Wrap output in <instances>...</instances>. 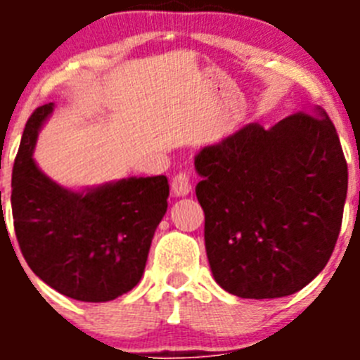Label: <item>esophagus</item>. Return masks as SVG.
<instances>
[{"instance_id":"esophagus-1","label":"esophagus","mask_w":360,"mask_h":360,"mask_svg":"<svg viewBox=\"0 0 360 360\" xmlns=\"http://www.w3.org/2000/svg\"><path fill=\"white\" fill-rule=\"evenodd\" d=\"M171 189H173L174 196L189 195L191 189H193L189 171H178V173L173 176V182H171Z\"/></svg>"}]
</instances>
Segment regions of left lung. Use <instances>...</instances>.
Segmentation results:
<instances>
[{
  "label": "left lung",
  "mask_w": 360,
  "mask_h": 360,
  "mask_svg": "<svg viewBox=\"0 0 360 360\" xmlns=\"http://www.w3.org/2000/svg\"><path fill=\"white\" fill-rule=\"evenodd\" d=\"M205 250L219 287L285 297L326 266L339 238L348 165L326 111L252 122L196 155Z\"/></svg>",
  "instance_id": "left-lung-1"
}]
</instances>
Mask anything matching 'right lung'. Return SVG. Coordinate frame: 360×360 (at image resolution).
I'll return each mask as SVG.
<instances>
[{
	"label": "right lung",
	"instance_id": "right-lung-1",
	"mask_svg": "<svg viewBox=\"0 0 360 360\" xmlns=\"http://www.w3.org/2000/svg\"><path fill=\"white\" fill-rule=\"evenodd\" d=\"M53 104L25 126L12 169V216L19 249L37 278L66 297L104 303L144 274L153 234L167 211L164 174L70 191L39 171L32 151Z\"/></svg>",
	"mask_w": 360,
	"mask_h": 360
}]
</instances>
